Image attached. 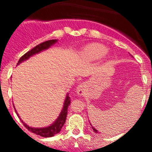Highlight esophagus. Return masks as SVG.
<instances>
[{
  "mask_svg": "<svg viewBox=\"0 0 152 152\" xmlns=\"http://www.w3.org/2000/svg\"><path fill=\"white\" fill-rule=\"evenodd\" d=\"M85 84L84 83H81L79 84L77 88V93L78 95H83L85 92Z\"/></svg>",
  "mask_w": 152,
  "mask_h": 152,
  "instance_id": "34e87169",
  "label": "esophagus"
}]
</instances>
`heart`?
I'll list each match as a JSON object with an SVG mask.
<instances>
[{
	"mask_svg": "<svg viewBox=\"0 0 152 152\" xmlns=\"http://www.w3.org/2000/svg\"><path fill=\"white\" fill-rule=\"evenodd\" d=\"M107 52L106 47L103 45L97 43H93L87 45L84 49V53L85 56L91 58H99L102 57Z\"/></svg>",
	"mask_w": 152,
	"mask_h": 152,
	"instance_id": "obj_1",
	"label": "heart"
}]
</instances>
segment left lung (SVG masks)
Returning a JSON list of instances; mask_svg holds the SVG:
<instances>
[{"label":"left lung","instance_id":"8db88e82","mask_svg":"<svg viewBox=\"0 0 152 152\" xmlns=\"http://www.w3.org/2000/svg\"><path fill=\"white\" fill-rule=\"evenodd\" d=\"M92 129H93V130L94 131V132H96V133H97V132H98V131L96 129L94 128V127H93V126H92Z\"/></svg>","mask_w":152,"mask_h":152}]
</instances>
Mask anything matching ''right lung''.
I'll use <instances>...</instances> for the list:
<instances>
[{
  "instance_id": "1",
  "label": "right lung",
  "mask_w": 152,
  "mask_h": 152,
  "mask_svg": "<svg viewBox=\"0 0 152 152\" xmlns=\"http://www.w3.org/2000/svg\"><path fill=\"white\" fill-rule=\"evenodd\" d=\"M57 41V39H51L39 44V45H37L36 46H35L33 49H32L31 50H29V52H26V54H24L23 56L20 58L19 61L17 62V64H20L21 62H23V61H25V60H27L29 57L33 56V55H36L37 54V53H39V52H42V51L49 49L51 45H52L53 44L56 43ZM70 103H71V100H70V97L69 96H68V94L66 97H65L64 106H63L62 110L60 113L59 116L58 117V119H56V121L52 123L51 126H47V127H45V128H33V127H30V126H27L26 123L23 122V120H21V121H22L23 126H25L28 130H29L31 132H33V133L36 134V135H40V136L45 137V138H47V137L54 136L56 134L58 133V132L61 131L62 126H64V123H65L67 114H68V107H69ZM16 112H17V111H16ZM17 116H19L17 113ZM19 117H20V116H19Z\"/></svg>"
}]
</instances>
